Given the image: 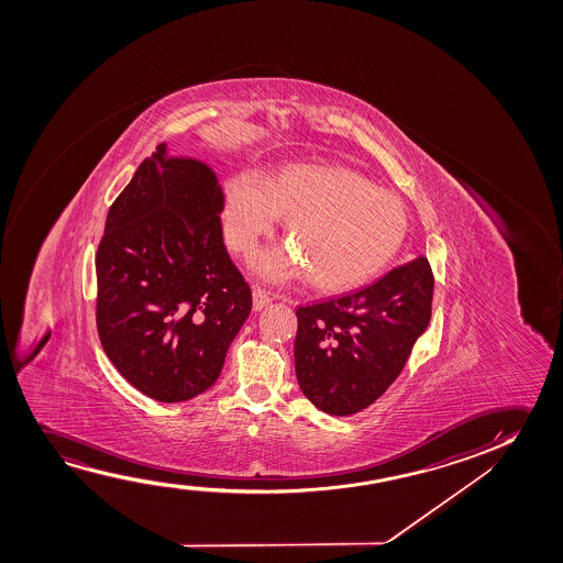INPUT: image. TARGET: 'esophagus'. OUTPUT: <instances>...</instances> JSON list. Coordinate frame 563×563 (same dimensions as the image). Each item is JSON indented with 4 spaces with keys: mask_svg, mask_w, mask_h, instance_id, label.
Listing matches in <instances>:
<instances>
[{
    "mask_svg": "<svg viewBox=\"0 0 563 563\" xmlns=\"http://www.w3.org/2000/svg\"><path fill=\"white\" fill-rule=\"evenodd\" d=\"M271 301H273V296H271L265 288L262 286H255L254 288V309L255 311H260V309L265 308V306H269Z\"/></svg>",
    "mask_w": 563,
    "mask_h": 563,
    "instance_id": "obj_1",
    "label": "esophagus"
}]
</instances>
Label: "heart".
<instances>
[{
    "instance_id": "heart-1",
    "label": "heart",
    "mask_w": 563,
    "mask_h": 563,
    "mask_svg": "<svg viewBox=\"0 0 563 563\" xmlns=\"http://www.w3.org/2000/svg\"><path fill=\"white\" fill-rule=\"evenodd\" d=\"M286 217L290 247H273L255 260L267 278L303 271L321 290H347L375 277L400 250L408 211L396 194L375 188L354 170L292 163L269 180L239 173L224 188V234L247 254Z\"/></svg>"
}]
</instances>
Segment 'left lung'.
<instances>
[{
    "mask_svg": "<svg viewBox=\"0 0 563 563\" xmlns=\"http://www.w3.org/2000/svg\"><path fill=\"white\" fill-rule=\"evenodd\" d=\"M432 277L419 255L377 283L296 309V377L329 416H352L386 393L431 321Z\"/></svg>",
    "mask_w": 563,
    "mask_h": 563,
    "instance_id": "obj_1",
    "label": "left lung"
}]
</instances>
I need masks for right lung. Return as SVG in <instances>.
<instances>
[{"label":"right lung","mask_w":563,"mask_h":563,"mask_svg":"<svg viewBox=\"0 0 563 563\" xmlns=\"http://www.w3.org/2000/svg\"><path fill=\"white\" fill-rule=\"evenodd\" d=\"M223 206L213 169L170 157L163 142L109 208L96 254L98 334L117 371L154 400L206 393L250 316Z\"/></svg>","instance_id":"right-lung-1"}]
</instances>
